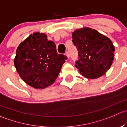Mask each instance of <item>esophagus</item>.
I'll return each mask as SVG.
<instances>
[{
    "label": "esophagus",
    "instance_id": "34e87169",
    "mask_svg": "<svg viewBox=\"0 0 127 127\" xmlns=\"http://www.w3.org/2000/svg\"><path fill=\"white\" fill-rule=\"evenodd\" d=\"M65 55H66V56H67V58H69V53L68 51H66V53H65Z\"/></svg>",
    "mask_w": 127,
    "mask_h": 127
}]
</instances>
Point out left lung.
Instances as JSON below:
<instances>
[{"label": "left lung", "instance_id": "left-lung-1", "mask_svg": "<svg viewBox=\"0 0 127 127\" xmlns=\"http://www.w3.org/2000/svg\"><path fill=\"white\" fill-rule=\"evenodd\" d=\"M72 42L78 50L75 67L89 79H97L106 72L113 63L115 48L111 40L90 28L76 30Z\"/></svg>", "mask_w": 127, "mask_h": 127}]
</instances>
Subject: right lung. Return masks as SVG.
I'll use <instances>...</instances> for the list:
<instances>
[{
    "label": "right lung",
    "mask_w": 127,
    "mask_h": 127,
    "mask_svg": "<svg viewBox=\"0 0 127 127\" xmlns=\"http://www.w3.org/2000/svg\"><path fill=\"white\" fill-rule=\"evenodd\" d=\"M66 59V55L58 54L56 45L46 35L36 32L18 46L14 65L27 84L44 89L55 82Z\"/></svg>",
    "instance_id": "obj_1"
}]
</instances>
